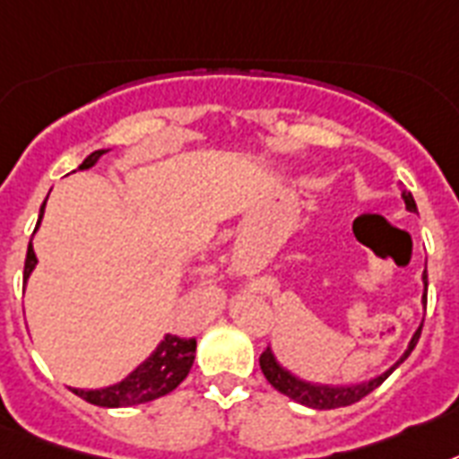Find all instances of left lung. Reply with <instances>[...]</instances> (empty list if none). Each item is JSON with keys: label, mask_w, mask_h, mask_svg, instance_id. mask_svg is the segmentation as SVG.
<instances>
[{"label": "left lung", "mask_w": 459, "mask_h": 459, "mask_svg": "<svg viewBox=\"0 0 459 459\" xmlns=\"http://www.w3.org/2000/svg\"><path fill=\"white\" fill-rule=\"evenodd\" d=\"M401 196H403V202H406L408 211H418L415 206V199L408 189H401ZM422 281H425V295H422V305H427V270L422 274ZM425 321V319H422ZM420 333H422V324L418 325V331L412 333L411 342H408V350L401 354V359L394 363L392 368H387L377 377H370L366 382H359V385H314V382H305L300 377H295L290 370H286L281 363L276 361L274 351L267 347V350L260 354V368H263L264 377L270 382L272 387L276 392H281L283 396H289V399L298 401L302 406L316 408V411H331V408H342V406H351V403H357L361 401L363 396H368L373 389H377L382 382L387 380L389 375L394 373V368H399V363H403L408 359L412 350H415V344L420 340Z\"/></svg>", "instance_id": "left-lung-1"}]
</instances>
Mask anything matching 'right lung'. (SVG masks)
<instances>
[{
	"instance_id": "right-lung-1",
	"label": "right lung",
	"mask_w": 459,
	"mask_h": 459,
	"mask_svg": "<svg viewBox=\"0 0 459 459\" xmlns=\"http://www.w3.org/2000/svg\"><path fill=\"white\" fill-rule=\"evenodd\" d=\"M108 150H96L82 161L79 170L96 166L98 159ZM44 206L41 204L39 221H37V230H39L41 215H44ZM34 264H37V255H34L32 241L28 244V257H25V283H28L30 274H32ZM196 340L195 338H178V335H166L161 342L157 344V350L140 363L138 368L124 377L117 385L102 389H72V392L82 396L84 401L100 408H124V406H138V403H147L159 396H166L169 392L180 385L187 377L192 363H195Z\"/></svg>"
}]
</instances>
